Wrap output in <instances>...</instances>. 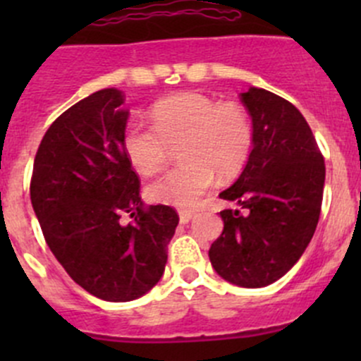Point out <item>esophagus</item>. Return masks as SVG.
I'll return each mask as SVG.
<instances>
[{
    "label": "esophagus",
    "mask_w": 361,
    "mask_h": 361,
    "mask_svg": "<svg viewBox=\"0 0 361 361\" xmlns=\"http://www.w3.org/2000/svg\"><path fill=\"white\" fill-rule=\"evenodd\" d=\"M194 216H195L194 211H187V209L180 211V221H181V224H188V221H190Z\"/></svg>",
    "instance_id": "esophagus-1"
}]
</instances>
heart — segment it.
Wrapping results in <instances>:
<instances>
[{
  "label": "heart",
  "instance_id": "heart-1",
  "mask_svg": "<svg viewBox=\"0 0 361 361\" xmlns=\"http://www.w3.org/2000/svg\"><path fill=\"white\" fill-rule=\"evenodd\" d=\"M152 126L130 122L123 133V152L145 176L159 173L178 145L180 164L152 181L150 201L192 207L220 178H232L246 166L253 148V123L235 101H216L201 92H180L157 101Z\"/></svg>",
  "mask_w": 361,
  "mask_h": 361
}]
</instances>
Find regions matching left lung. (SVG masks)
<instances>
[{"instance_id": "obj_1", "label": "left lung", "mask_w": 361, "mask_h": 361, "mask_svg": "<svg viewBox=\"0 0 361 361\" xmlns=\"http://www.w3.org/2000/svg\"><path fill=\"white\" fill-rule=\"evenodd\" d=\"M253 120V150L234 185L220 194L224 232L209 260L228 283L260 288L297 264L318 225L325 160L311 127L290 101L251 87L241 94Z\"/></svg>"}]
</instances>
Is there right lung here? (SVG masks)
Listing matches in <instances>:
<instances>
[{"label":"right lung","instance_id":"add662e5","mask_svg":"<svg viewBox=\"0 0 361 361\" xmlns=\"http://www.w3.org/2000/svg\"><path fill=\"white\" fill-rule=\"evenodd\" d=\"M122 92L103 89L49 127L32 166L31 204L69 278L108 302H129L162 278L180 221L171 206H145L123 152Z\"/></svg>","mask_w":361,"mask_h":361}]
</instances>
